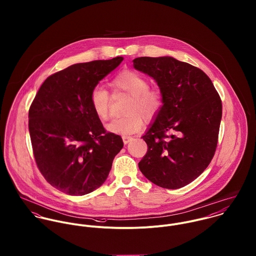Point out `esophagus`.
I'll list each match as a JSON object with an SVG mask.
<instances>
[{"instance_id":"1","label":"esophagus","mask_w":256,"mask_h":256,"mask_svg":"<svg viewBox=\"0 0 256 256\" xmlns=\"http://www.w3.org/2000/svg\"><path fill=\"white\" fill-rule=\"evenodd\" d=\"M122 139H123L124 144H128L129 142H131L133 140V138L130 136H122Z\"/></svg>"}]
</instances>
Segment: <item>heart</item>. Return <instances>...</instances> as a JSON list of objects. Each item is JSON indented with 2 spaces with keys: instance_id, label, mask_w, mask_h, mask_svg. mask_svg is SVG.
<instances>
[{
  "instance_id": "obj_1",
  "label": "heart",
  "mask_w": 256,
  "mask_h": 256,
  "mask_svg": "<svg viewBox=\"0 0 256 256\" xmlns=\"http://www.w3.org/2000/svg\"><path fill=\"white\" fill-rule=\"evenodd\" d=\"M115 92L131 96L126 106L125 116L114 119L108 129L116 134H133L140 131L146 121L152 120L162 108L164 92L160 88H150V82L144 76L134 71H123L111 82ZM90 100L96 116L106 121L110 117L111 96L102 86L92 88Z\"/></svg>"
}]
</instances>
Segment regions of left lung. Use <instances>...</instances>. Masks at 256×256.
Returning <instances> with one entry per match:
<instances>
[{
    "label": "left lung",
    "instance_id": "8db88e82",
    "mask_svg": "<svg viewBox=\"0 0 256 256\" xmlns=\"http://www.w3.org/2000/svg\"><path fill=\"white\" fill-rule=\"evenodd\" d=\"M134 68L148 74L164 92V106L142 137L148 150L139 162L146 178L178 189L196 180L218 144L222 100L210 78L172 57H139Z\"/></svg>",
    "mask_w": 256,
    "mask_h": 256
}]
</instances>
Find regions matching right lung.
Here are the masks:
<instances>
[{
	"mask_svg": "<svg viewBox=\"0 0 256 256\" xmlns=\"http://www.w3.org/2000/svg\"><path fill=\"white\" fill-rule=\"evenodd\" d=\"M123 57L72 65L49 76L28 111V129L37 168L46 182L74 196L92 192L106 180L123 148L106 132L92 108L94 86Z\"/></svg>",
	"mask_w": 256,
	"mask_h": 256,
	"instance_id": "right-lung-1",
	"label": "right lung"
}]
</instances>
